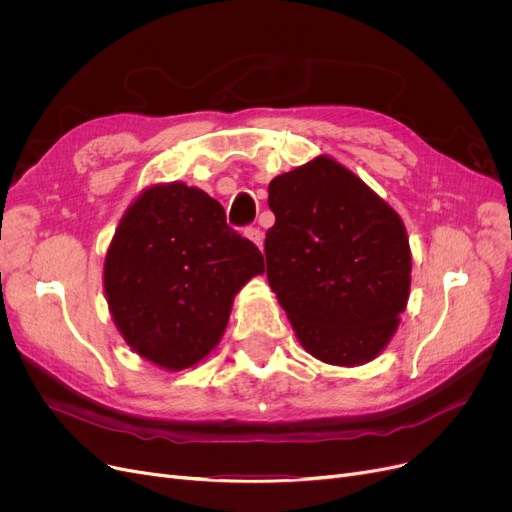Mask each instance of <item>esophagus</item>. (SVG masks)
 <instances>
[{
  "label": "esophagus",
  "instance_id": "obj_1",
  "mask_svg": "<svg viewBox=\"0 0 512 512\" xmlns=\"http://www.w3.org/2000/svg\"><path fill=\"white\" fill-rule=\"evenodd\" d=\"M245 236H247L251 242H255V245H257L259 249H263V232H261L259 228H247V230H245Z\"/></svg>",
  "mask_w": 512,
  "mask_h": 512
}]
</instances>
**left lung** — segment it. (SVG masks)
Wrapping results in <instances>:
<instances>
[{"mask_svg":"<svg viewBox=\"0 0 512 512\" xmlns=\"http://www.w3.org/2000/svg\"><path fill=\"white\" fill-rule=\"evenodd\" d=\"M265 234L267 282L305 351L328 365L373 361L392 340L411 290L400 215L328 155L276 176Z\"/></svg>","mask_w":512,"mask_h":512,"instance_id":"8db88e82","label":"left lung"}]
</instances>
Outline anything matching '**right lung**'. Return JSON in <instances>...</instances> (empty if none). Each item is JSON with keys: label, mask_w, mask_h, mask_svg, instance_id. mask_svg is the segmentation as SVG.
Wrapping results in <instances>:
<instances>
[{"label": "right lung", "mask_w": 512, "mask_h": 512, "mask_svg": "<svg viewBox=\"0 0 512 512\" xmlns=\"http://www.w3.org/2000/svg\"><path fill=\"white\" fill-rule=\"evenodd\" d=\"M263 255L226 224L224 207L184 182L153 184L130 203L103 263V290L126 344L180 371L218 346L236 292Z\"/></svg>", "instance_id": "right-lung-1"}]
</instances>
